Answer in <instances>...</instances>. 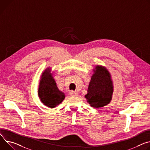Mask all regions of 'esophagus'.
Wrapping results in <instances>:
<instances>
[{
    "label": "esophagus",
    "mask_w": 150,
    "mask_h": 150,
    "mask_svg": "<svg viewBox=\"0 0 150 150\" xmlns=\"http://www.w3.org/2000/svg\"><path fill=\"white\" fill-rule=\"evenodd\" d=\"M70 94L72 96H77L78 95V93L76 91H71L70 92Z\"/></svg>",
    "instance_id": "34e87169"
}]
</instances>
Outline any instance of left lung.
I'll use <instances>...</instances> for the list:
<instances>
[{
    "label": "left lung",
    "instance_id": "8db88e82",
    "mask_svg": "<svg viewBox=\"0 0 150 150\" xmlns=\"http://www.w3.org/2000/svg\"><path fill=\"white\" fill-rule=\"evenodd\" d=\"M85 98L94 108H99L110 103L114 91L111 74L106 67L97 65L93 69Z\"/></svg>",
    "mask_w": 150,
    "mask_h": 150
}]
</instances>
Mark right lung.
<instances>
[{"instance_id": "1", "label": "right lung", "mask_w": 150, "mask_h": 150, "mask_svg": "<svg viewBox=\"0 0 150 150\" xmlns=\"http://www.w3.org/2000/svg\"><path fill=\"white\" fill-rule=\"evenodd\" d=\"M38 96L44 105L53 108L60 104L65 98V94L58 88L52 76L51 68H47L40 76Z\"/></svg>"}]
</instances>
